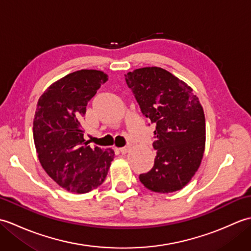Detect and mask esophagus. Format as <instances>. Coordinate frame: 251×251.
Returning <instances> with one entry per match:
<instances>
[{"label":"esophagus","instance_id":"34e87169","mask_svg":"<svg viewBox=\"0 0 251 251\" xmlns=\"http://www.w3.org/2000/svg\"><path fill=\"white\" fill-rule=\"evenodd\" d=\"M129 150H130V147H129V146H126V147H123V148H120V149H119V151H120L122 154H126Z\"/></svg>","mask_w":251,"mask_h":251}]
</instances>
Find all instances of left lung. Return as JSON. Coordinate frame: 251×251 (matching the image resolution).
I'll return each mask as SVG.
<instances>
[{
	"label": "left lung",
	"mask_w": 251,
	"mask_h": 251,
	"mask_svg": "<svg viewBox=\"0 0 251 251\" xmlns=\"http://www.w3.org/2000/svg\"><path fill=\"white\" fill-rule=\"evenodd\" d=\"M125 81L142 114L155 125L154 166L139 179L147 189L172 193L190 182L205 150L206 124L193 89L157 67L137 69Z\"/></svg>",
	"instance_id": "obj_1"
}]
</instances>
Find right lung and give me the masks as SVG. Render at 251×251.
Returning <instances> with one entry per match:
<instances>
[{
    "mask_svg": "<svg viewBox=\"0 0 251 251\" xmlns=\"http://www.w3.org/2000/svg\"><path fill=\"white\" fill-rule=\"evenodd\" d=\"M108 75L79 70L55 82L41 96L33 120L37 157L61 188L83 194L97 188L108 175L114 151L92 148L82 128L86 105Z\"/></svg>",
    "mask_w": 251,
    "mask_h": 251,
    "instance_id": "right-lung-1",
    "label": "right lung"
}]
</instances>
